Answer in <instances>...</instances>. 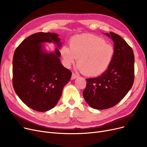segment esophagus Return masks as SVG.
<instances>
[{"mask_svg":"<svg viewBox=\"0 0 147 147\" xmlns=\"http://www.w3.org/2000/svg\"><path fill=\"white\" fill-rule=\"evenodd\" d=\"M77 78H78V76L76 75V74H74V73H72V76H71V80H74L75 79H76Z\"/></svg>","mask_w":147,"mask_h":147,"instance_id":"1","label":"esophagus"}]
</instances>
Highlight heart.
I'll use <instances>...</instances> for the list:
<instances>
[{
	"label": "heart",
	"instance_id": "obj_1",
	"mask_svg": "<svg viewBox=\"0 0 147 147\" xmlns=\"http://www.w3.org/2000/svg\"><path fill=\"white\" fill-rule=\"evenodd\" d=\"M69 47L64 45L60 54L64 65L69 68L78 58V68L87 76H98L110 65L114 55L113 46L101 37L84 34L73 37Z\"/></svg>",
	"mask_w": 147,
	"mask_h": 147
}]
</instances>
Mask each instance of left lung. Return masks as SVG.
<instances>
[{"label":"left lung","mask_w":147,"mask_h":147,"mask_svg":"<svg viewBox=\"0 0 147 147\" xmlns=\"http://www.w3.org/2000/svg\"><path fill=\"white\" fill-rule=\"evenodd\" d=\"M114 42V55L109 67L101 76L86 79L83 96L97 110L110 109L128 93L134 82L135 57L132 48L119 35L105 33Z\"/></svg>","instance_id":"obj_1"}]
</instances>
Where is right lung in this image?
I'll list each match as a JSON object with an SVG mask.
<instances>
[{"label": "right lung", "mask_w": 147, "mask_h": 147, "mask_svg": "<svg viewBox=\"0 0 147 147\" xmlns=\"http://www.w3.org/2000/svg\"><path fill=\"white\" fill-rule=\"evenodd\" d=\"M58 34L39 32L30 36L15 49L12 61V84L15 93L30 109L45 112L55 107L71 72L61 63ZM53 42L57 48L49 53L42 43Z\"/></svg>", "instance_id": "add662e5"}]
</instances>
